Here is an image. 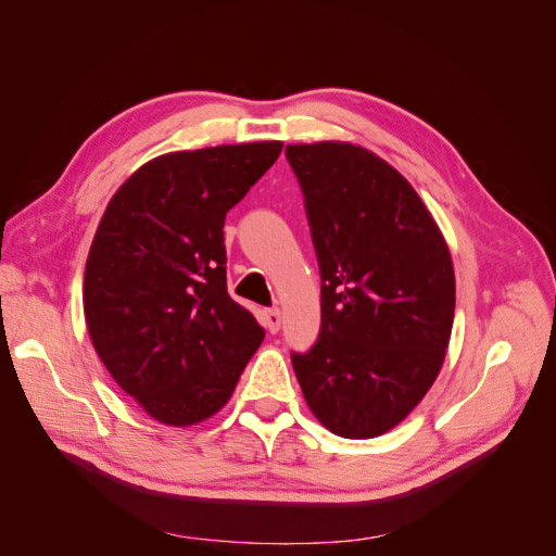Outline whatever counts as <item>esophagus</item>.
Segmentation results:
<instances>
[{"label":"esophagus","instance_id":"34e87169","mask_svg":"<svg viewBox=\"0 0 556 556\" xmlns=\"http://www.w3.org/2000/svg\"><path fill=\"white\" fill-rule=\"evenodd\" d=\"M264 325H266L268 331L276 333L280 329V311L278 308H266L264 311Z\"/></svg>","mask_w":556,"mask_h":556}]
</instances>
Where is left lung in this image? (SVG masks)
I'll return each instance as SVG.
<instances>
[{"label": "left lung", "instance_id": "left-lung-1", "mask_svg": "<svg viewBox=\"0 0 556 556\" xmlns=\"http://www.w3.org/2000/svg\"><path fill=\"white\" fill-rule=\"evenodd\" d=\"M319 266V336L292 352L301 392L329 431L374 439L439 376L454 319V271L422 199L352 143L288 146Z\"/></svg>", "mask_w": 556, "mask_h": 556}]
</instances>
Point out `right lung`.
I'll return each mask as SVG.
<instances>
[{
	"label": "right lung",
	"mask_w": 556,
	"mask_h": 556,
	"mask_svg": "<svg viewBox=\"0 0 556 556\" xmlns=\"http://www.w3.org/2000/svg\"><path fill=\"white\" fill-rule=\"evenodd\" d=\"M280 150L262 141L162 155L99 223L83 285L90 339L113 380L164 425L220 410L264 339L227 292L223 227Z\"/></svg>",
	"instance_id": "1"
}]
</instances>
